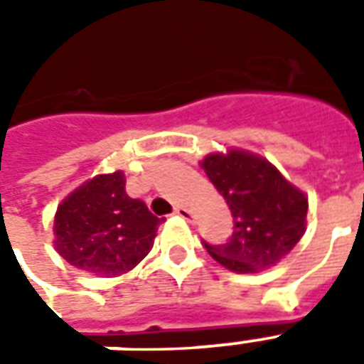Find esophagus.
I'll return each mask as SVG.
<instances>
[{
  "label": "esophagus",
  "instance_id": "34e87169",
  "mask_svg": "<svg viewBox=\"0 0 364 364\" xmlns=\"http://www.w3.org/2000/svg\"><path fill=\"white\" fill-rule=\"evenodd\" d=\"M173 214H175V216H179V218H183V220H187V222L195 220V214L191 213L189 208H185V206H175Z\"/></svg>",
  "mask_w": 364,
  "mask_h": 364
}]
</instances>
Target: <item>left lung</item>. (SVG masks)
Here are the masks:
<instances>
[{
    "label": "left lung",
    "mask_w": 364,
    "mask_h": 364,
    "mask_svg": "<svg viewBox=\"0 0 364 364\" xmlns=\"http://www.w3.org/2000/svg\"><path fill=\"white\" fill-rule=\"evenodd\" d=\"M228 203L234 234L206 252L232 273H259L284 259L306 232L308 197L269 159L240 148L210 151L200 161Z\"/></svg>",
    "instance_id": "1"
}]
</instances>
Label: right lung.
Segmentation results:
<instances>
[{"label":"right lung","mask_w":364,"mask_h":364,"mask_svg":"<svg viewBox=\"0 0 364 364\" xmlns=\"http://www.w3.org/2000/svg\"><path fill=\"white\" fill-rule=\"evenodd\" d=\"M124 173H99L72 191L54 214V250L97 277H119L150 253L161 224L124 191Z\"/></svg>","instance_id":"right-lung-1"}]
</instances>
